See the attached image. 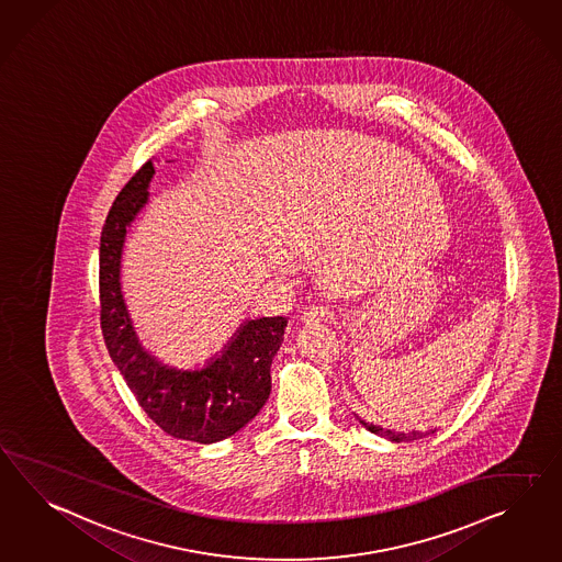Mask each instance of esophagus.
Returning <instances> with one entry per match:
<instances>
[{
	"label": "esophagus",
	"mask_w": 562,
	"mask_h": 562,
	"mask_svg": "<svg viewBox=\"0 0 562 562\" xmlns=\"http://www.w3.org/2000/svg\"><path fill=\"white\" fill-rule=\"evenodd\" d=\"M330 319V310L326 305H310L303 312L302 322L312 326V324H326Z\"/></svg>",
	"instance_id": "34e87169"
}]
</instances>
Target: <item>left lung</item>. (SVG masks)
Instances as JSON below:
<instances>
[{"label": "left lung", "instance_id": "1", "mask_svg": "<svg viewBox=\"0 0 562 562\" xmlns=\"http://www.w3.org/2000/svg\"><path fill=\"white\" fill-rule=\"evenodd\" d=\"M360 424L367 428V430H371V432L376 434V436H383V438H387L391 442H409V440H417V438H424L426 434L424 432H393V430H383V428H379V426H373V424H367V422H362L360 419Z\"/></svg>", "mask_w": 562, "mask_h": 562}]
</instances>
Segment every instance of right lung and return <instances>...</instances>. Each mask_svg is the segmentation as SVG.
I'll return each mask as SVG.
<instances>
[{
	"mask_svg": "<svg viewBox=\"0 0 562 562\" xmlns=\"http://www.w3.org/2000/svg\"><path fill=\"white\" fill-rule=\"evenodd\" d=\"M153 175L148 160L117 193L101 231V334L146 416L173 438L212 445L245 428L269 400L271 362L283 342L288 317L248 319L222 355L195 371L167 367L146 352L122 297L120 259L128 226L148 202Z\"/></svg>",
	"mask_w": 562,
	"mask_h": 562,
	"instance_id": "obj_1",
	"label": "right lung"
}]
</instances>
